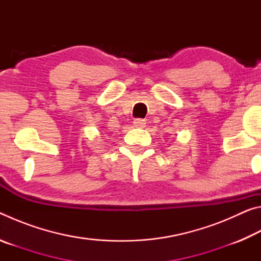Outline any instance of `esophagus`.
<instances>
[{
    "instance_id": "34e87169",
    "label": "esophagus",
    "mask_w": 261,
    "mask_h": 261,
    "mask_svg": "<svg viewBox=\"0 0 261 261\" xmlns=\"http://www.w3.org/2000/svg\"><path fill=\"white\" fill-rule=\"evenodd\" d=\"M145 124H146V122L141 120V118H136L134 121V126L136 127H145Z\"/></svg>"
}]
</instances>
